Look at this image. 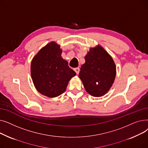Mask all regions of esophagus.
Returning <instances> with one entry per match:
<instances>
[{
  "mask_svg": "<svg viewBox=\"0 0 148 148\" xmlns=\"http://www.w3.org/2000/svg\"><path fill=\"white\" fill-rule=\"evenodd\" d=\"M74 71L77 74H78L79 73V71H80V68H75L74 69Z\"/></svg>",
  "mask_w": 148,
  "mask_h": 148,
  "instance_id": "34e87169",
  "label": "esophagus"
}]
</instances>
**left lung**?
Segmentation results:
<instances>
[{"instance_id":"8db88e82","label":"left lung","mask_w":148,"mask_h":148,"mask_svg":"<svg viewBox=\"0 0 148 148\" xmlns=\"http://www.w3.org/2000/svg\"><path fill=\"white\" fill-rule=\"evenodd\" d=\"M79 77L85 90L94 97L105 95L114 82L116 68L114 62L101 46L90 48L84 57Z\"/></svg>"}]
</instances>
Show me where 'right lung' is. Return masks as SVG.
I'll return each instance as SVG.
<instances>
[{"mask_svg": "<svg viewBox=\"0 0 148 148\" xmlns=\"http://www.w3.org/2000/svg\"><path fill=\"white\" fill-rule=\"evenodd\" d=\"M62 49L55 42L42 48L33 58L31 77L37 90L50 98L56 97L66 90L68 82L76 75L61 57Z\"/></svg>", "mask_w": 148, "mask_h": 148, "instance_id": "obj_1", "label": "right lung"}]
</instances>
